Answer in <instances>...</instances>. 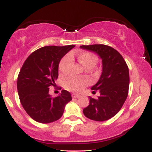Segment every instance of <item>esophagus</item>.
I'll return each mask as SVG.
<instances>
[{"label": "esophagus", "mask_w": 152, "mask_h": 152, "mask_svg": "<svg viewBox=\"0 0 152 152\" xmlns=\"http://www.w3.org/2000/svg\"><path fill=\"white\" fill-rule=\"evenodd\" d=\"M80 96V95H78L77 94H72V97L73 98H78V97Z\"/></svg>", "instance_id": "1"}]
</instances>
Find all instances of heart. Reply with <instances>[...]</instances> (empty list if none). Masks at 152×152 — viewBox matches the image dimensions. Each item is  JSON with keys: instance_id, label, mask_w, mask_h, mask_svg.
Here are the masks:
<instances>
[{"instance_id": "b5f03b06", "label": "heart", "mask_w": 152, "mask_h": 152, "mask_svg": "<svg viewBox=\"0 0 152 152\" xmlns=\"http://www.w3.org/2000/svg\"><path fill=\"white\" fill-rule=\"evenodd\" d=\"M78 61L82 66L85 69H93L97 63V57L94 54L89 53V52H81L77 56ZM72 61V58L70 55H67L64 56L58 65V70L61 74H65L69 71V68ZM87 81L83 78H69L66 80L64 83V86L67 90L71 91H80L86 86Z\"/></svg>"}]
</instances>
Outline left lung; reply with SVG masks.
I'll list each match as a JSON object with an SVG mask.
<instances>
[{
  "mask_svg": "<svg viewBox=\"0 0 152 152\" xmlns=\"http://www.w3.org/2000/svg\"><path fill=\"white\" fill-rule=\"evenodd\" d=\"M80 48L96 53L102 62L100 78L91 86L92 92L99 90L100 96L97 99L89 96V105L83 110V114L94 121H106L117 114L127 98L129 86L128 66L121 54L109 46L94 44Z\"/></svg>",
  "mask_w": 152,
  "mask_h": 152,
  "instance_id": "8db88e82",
  "label": "left lung"
}]
</instances>
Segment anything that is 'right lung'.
<instances>
[{
	"mask_svg": "<svg viewBox=\"0 0 152 152\" xmlns=\"http://www.w3.org/2000/svg\"><path fill=\"white\" fill-rule=\"evenodd\" d=\"M74 45L48 46L35 50L24 62L17 81V89L23 107L33 119L48 124L59 119L66 104L72 100L68 91L55 98L49 88L55 86L61 60Z\"/></svg>",
	"mask_w": 152,
	"mask_h": 152,
	"instance_id": "obj_1",
	"label": "right lung"
}]
</instances>
